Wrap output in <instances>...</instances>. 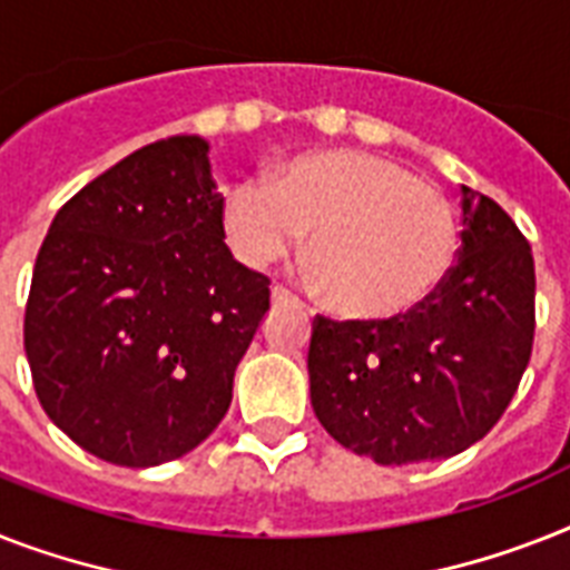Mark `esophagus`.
Returning a JSON list of instances; mask_svg holds the SVG:
<instances>
[{
  "mask_svg": "<svg viewBox=\"0 0 570 570\" xmlns=\"http://www.w3.org/2000/svg\"><path fill=\"white\" fill-rule=\"evenodd\" d=\"M272 304H275V307H298L301 301L295 298L286 286H275V289H272Z\"/></svg>",
  "mask_w": 570,
  "mask_h": 570,
  "instance_id": "1",
  "label": "esophagus"
}]
</instances>
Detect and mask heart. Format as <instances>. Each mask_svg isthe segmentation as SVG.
<instances>
[{
    "label": "heart",
    "instance_id": "1",
    "mask_svg": "<svg viewBox=\"0 0 570 570\" xmlns=\"http://www.w3.org/2000/svg\"><path fill=\"white\" fill-rule=\"evenodd\" d=\"M222 228L239 261L266 269L309 234L313 293L345 318L383 322L421 307L456 257L453 207L410 169L365 151L295 157L269 187L237 184Z\"/></svg>",
    "mask_w": 570,
    "mask_h": 570
}]
</instances>
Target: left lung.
<instances>
[{"label":"left lung","instance_id":"left-lung-1","mask_svg":"<svg viewBox=\"0 0 570 570\" xmlns=\"http://www.w3.org/2000/svg\"><path fill=\"white\" fill-rule=\"evenodd\" d=\"M445 284L397 318H313L316 419L342 448L406 465L448 460L498 424L533 354L535 269L510 213L462 187Z\"/></svg>","mask_w":570,"mask_h":570}]
</instances>
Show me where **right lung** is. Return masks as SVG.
I'll use <instances>...</instances> for the list:
<instances>
[{
	"instance_id": "1",
	"label": "right lung",
	"mask_w": 570,
	"mask_h": 570,
	"mask_svg": "<svg viewBox=\"0 0 570 570\" xmlns=\"http://www.w3.org/2000/svg\"><path fill=\"white\" fill-rule=\"evenodd\" d=\"M202 137L142 146L60 207L37 252L26 357L46 415L114 465L173 462L210 436L269 309L230 257Z\"/></svg>"
}]
</instances>
